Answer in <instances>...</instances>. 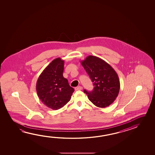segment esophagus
<instances>
[{
    "label": "esophagus",
    "mask_w": 155,
    "mask_h": 155,
    "mask_svg": "<svg viewBox=\"0 0 155 155\" xmlns=\"http://www.w3.org/2000/svg\"><path fill=\"white\" fill-rule=\"evenodd\" d=\"M82 89H83V87H81V86H79V87H75V90H81Z\"/></svg>",
    "instance_id": "esophagus-1"
}]
</instances>
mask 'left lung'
Returning <instances> with one entry per match:
<instances>
[{"mask_svg": "<svg viewBox=\"0 0 155 155\" xmlns=\"http://www.w3.org/2000/svg\"><path fill=\"white\" fill-rule=\"evenodd\" d=\"M81 63L94 86L92 91L84 90L89 100L99 108L110 105L118 96L120 87L116 71L104 60L95 56L89 55Z\"/></svg>", "mask_w": 155, "mask_h": 155, "instance_id": "8db88e82", "label": "left lung"}]
</instances>
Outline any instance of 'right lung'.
<instances>
[{"instance_id": "obj_1", "label": "right lung", "mask_w": 155, "mask_h": 155, "mask_svg": "<svg viewBox=\"0 0 155 155\" xmlns=\"http://www.w3.org/2000/svg\"><path fill=\"white\" fill-rule=\"evenodd\" d=\"M64 60L58 58L41 73L36 82L38 98L45 105L58 110L68 103L74 90L63 77Z\"/></svg>"}]
</instances>
